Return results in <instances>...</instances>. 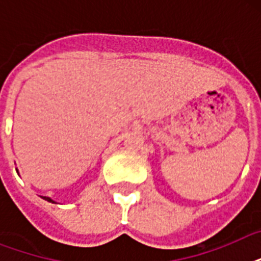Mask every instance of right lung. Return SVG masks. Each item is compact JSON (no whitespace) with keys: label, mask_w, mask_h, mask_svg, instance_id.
<instances>
[{"label":"right lung","mask_w":261,"mask_h":261,"mask_svg":"<svg viewBox=\"0 0 261 261\" xmlns=\"http://www.w3.org/2000/svg\"><path fill=\"white\" fill-rule=\"evenodd\" d=\"M43 199H44V200H47V202H51V203H54V200H51L50 198H47V196H42Z\"/></svg>","instance_id":"obj_1"}]
</instances>
